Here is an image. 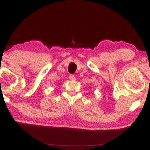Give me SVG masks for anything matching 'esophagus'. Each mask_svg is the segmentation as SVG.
Instances as JSON below:
<instances>
[{
    "label": "esophagus",
    "mask_w": 150,
    "mask_h": 150,
    "mask_svg": "<svg viewBox=\"0 0 150 150\" xmlns=\"http://www.w3.org/2000/svg\"><path fill=\"white\" fill-rule=\"evenodd\" d=\"M69 79L71 80V81L76 80V78L75 77V75H69Z\"/></svg>",
    "instance_id": "34e87169"
}]
</instances>
